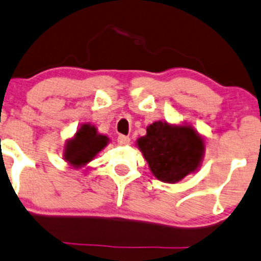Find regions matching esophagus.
Segmentation results:
<instances>
[{
    "label": "esophagus",
    "mask_w": 261,
    "mask_h": 261,
    "mask_svg": "<svg viewBox=\"0 0 261 261\" xmlns=\"http://www.w3.org/2000/svg\"><path fill=\"white\" fill-rule=\"evenodd\" d=\"M117 143L120 144V145H127V144L130 143V138L125 135H120L117 138Z\"/></svg>",
    "instance_id": "esophagus-1"
}]
</instances>
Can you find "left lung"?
Segmentation results:
<instances>
[{"label":"left lung","instance_id":"obj_1","mask_svg":"<svg viewBox=\"0 0 261 261\" xmlns=\"http://www.w3.org/2000/svg\"><path fill=\"white\" fill-rule=\"evenodd\" d=\"M151 173L162 182L176 184L195 173L203 162L205 143L187 123L155 121L146 127V135L136 140Z\"/></svg>","mask_w":261,"mask_h":261}]
</instances>
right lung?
I'll use <instances>...</instances> for the list:
<instances>
[{"label": "right lung", "instance_id": "1", "mask_svg": "<svg viewBox=\"0 0 261 261\" xmlns=\"http://www.w3.org/2000/svg\"><path fill=\"white\" fill-rule=\"evenodd\" d=\"M110 139L97 131L92 123H83L72 138L67 139L63 159L74 168L87 166L107 146Z\"/></svg>", "mask_w": 261, "mask_h": 261}]
</instances>
